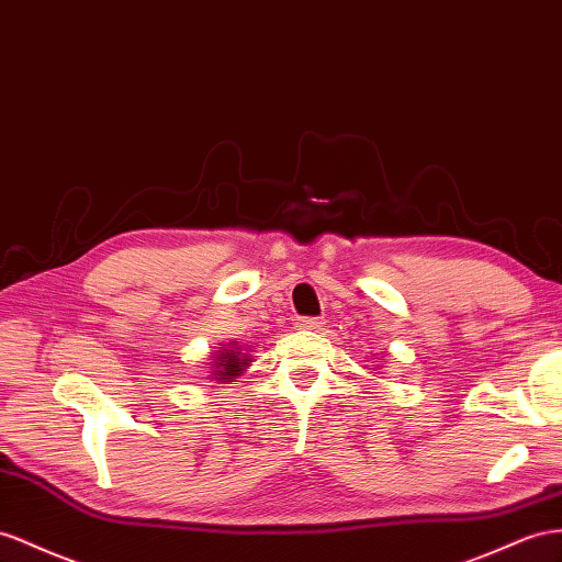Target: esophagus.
Masks as SVG:
<instances>
[{"label": "esophagus", "instance_id": "esophagus-1", "mask_svg": "<svg viewBox=\"0 0 562 562\" xmlns=\"http://www.w3.org/2000/svg\"><path fill=\"white\" fill-rule=\"evenodd\" d=\"M323 318H299L296 327L299 329H306V333H318V329H323Z\"/></svg>", "mask_w": 562, "mask_h": 562}]
</instances>
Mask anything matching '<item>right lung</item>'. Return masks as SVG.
I'll use <instances>...</instances> for the list:
<instances>
[{"mask_svg":"<svg viewBox=\"0 0 562 562\" xmlns=\"http://www.w3.org/2000/svg\"><path fill=\"white\" fill-rule=\"evenodd\" d=\"M249 349H244L239 341H229V344H221L215 347V353L209 358V380L218 382V384H229L237 382V378L244 375L254 361L251 356L247 353Z\"/></svg>","mask_w":562,"mask_h":562,"instance_id":"1","label":"right lung"}]
</instances>
